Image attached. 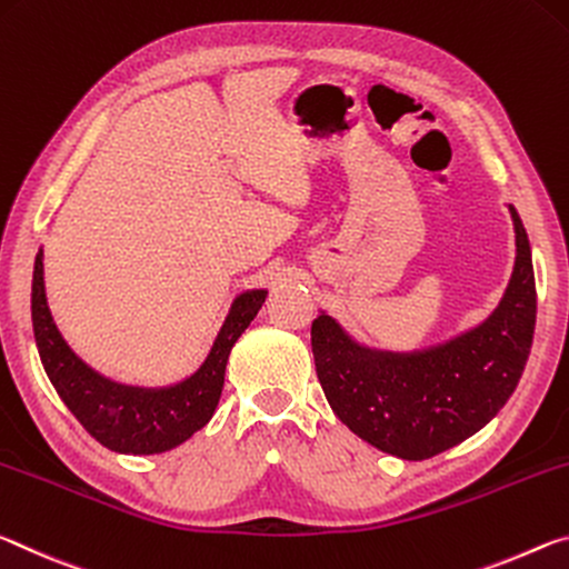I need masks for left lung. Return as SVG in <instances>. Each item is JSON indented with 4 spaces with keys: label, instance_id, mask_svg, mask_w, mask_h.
Instances as JSON below:
<instances>
[{
    "label": "left lung",
    "instance_id": "8db88e82",
    "mask_svg": "<svg viewBox=\"0 0 569 569\" xmlns=\"http://www.w3.org/2000/svg\"><path fill=\"white\" fill-rule=\"evenodd\" d=\"M515 272L479 325L416 350L360 342L320 310L312 356L332 413L378 451L423 461L481 431L515 393L532 350L537 290L532 249L517 209Z\"/></svg>",
    "mask_w": 569,
    "mask_h": 569
}]
</instances>
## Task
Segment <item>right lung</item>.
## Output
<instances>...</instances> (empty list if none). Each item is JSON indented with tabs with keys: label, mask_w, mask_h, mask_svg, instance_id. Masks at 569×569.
<instances>
[{
	"label": "right lung",
	"mask_w": 569,
	"mask_h": 569,
	"mask_svg": "<svg viewBox=\"0 0 569 569\" xmlns=\"http://www.w3.org/2000/svg\"><path fill=\"white\" fill-rule=\"evenodd\" d=\"M44 251L34 257L32 328L50 383L82 428L116 453L148 456L171 451L201 431L217 411L229 352L267 300V290L234 297L201 366L166 386L120 383L90 368L62 338L44 292Z\"/></svg>",
	"instance_id": "right-lung-1"
}]
</instances>
